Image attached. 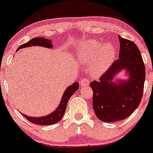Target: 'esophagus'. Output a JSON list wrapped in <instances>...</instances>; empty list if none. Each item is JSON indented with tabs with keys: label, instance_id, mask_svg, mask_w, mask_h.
<instances>
[{
	"label": "esophagus",
	"instance_id": "34e87169",
	"mask_svg": "<svg viewBox=\"0 0 153 153\" xmlns=\"http://www.w3.org/2000/svg\"><path fill=\"white\" fill-rule=\"evenodd\" d=\"M90 82H89V80L86 79V78H83V79L81 80V82H80V85L82 87H86L88 85H89Z\"/></svg>",
	"mask_w": 153,
	"mask_h": 153
}]
</instances>
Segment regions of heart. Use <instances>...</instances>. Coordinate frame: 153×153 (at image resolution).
Masks as SVG:
<instances>
[{"mask_svg": "<svg viewBox=\"0 0 153 153\" xmlns=\"http://www.w3.org/2000/svg\"><path fill=\"white\" fill-rule=\"evenodd\" d=\"M77 56L82 62L91 64V75L99 76L105 73L112 63L115 50L112 44H102L97 41H89L81 46Z\"/></svg>", "mask_w": 153, "mask_h": 153, "instance_id": "obj_1", "label": "heart"}]
</instances>
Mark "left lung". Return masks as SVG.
Returning a JSON list of instances; mask_svg holds the SVG:
<instances>
[{
    "label": "left lung",
    "instance_id": "8db88e82",
    "mask_svg": "<svg viewBox=\"0 0 153 153\" xmlns=\"http://www.w3.org/2000/svg\"><path fill=\"white\" fill-rule=\"evenodd\" d=\"M119 59L113 62L100 81L90 84L94 92L93 108L97 117L105 122L124 120L140 103L145 82V66L139 48L133 41L118 35ZM124 71L126 80L115 77Z\"/></svg>",
    "mask_w": 153,
    "mask_h": 153
}]
</instances>
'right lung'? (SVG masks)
<instances>
[{
    "mask_svg": "<svg viewBox=\"0 0 153 153\" xmlns=\"http://www.w3.org/2000/svg\"><path fill=\"white\" fill-rule=\"evenodd\" d=\"M31 46H39L47 48H52L53 45L52 41H51V39H47V38H44L43 37H38V38H32V39L30 40L27 43L22 44L21 46L19 47L16 51L22 49V48H28V47ZM78 88H79L78 82H75L74 84L68 86L65 89V91H64L63 94H62V99H61L59 105L57 106V108L53 112L48 114V115H44V116L41 117H32L28 116V115H25V114H22V115L30 122L35 124V125H53V124L57 123V122H59L62 119V116H63L64 113H65L68 100L70 99V97L72 96V94Z\"/></svg>",
    "mask_w": 153,
    "mask_h": 153,
    "instance_id": "1",
    "label": "right lung"
}]
</instances>
